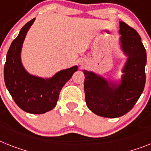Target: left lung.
Masks as SVG:
<instances>
[{
	"mask_svg": "<svg viewBox=\"0 0 151 151\" xmlns=\"http://www.w3.org/2000/svg\"><path fill=\"white\" fill-rule=\"evenodd\" d=\"M119 34L121 50L127 57L120 82L83 70L87 107L95 114L108 118L128 113L143 93L146 81L147 53L140 35L123 21H120Z\"/></svg>",
	"mask_w": 151,
	"mask_h": 151,
	"instance_id": "left-lung-1",
	"label": "left lung"
}]
</instances>
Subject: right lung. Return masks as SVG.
<instances>
[{
  "label": "right lung",
  "mask_w": 151,
  "mask_h": 151,
  "mask_svg": "<svg viewBox=\"0 0 151 151\" xmlns=\"http://www.w3.org/2000/svg\"><path fill=\"white\" fill-rule=\"evenodd\" d=\"M35 18L27 22L11 43L4 69L5 85L14 102L25 112L40 114L57 104L62 87L70 79L78 66L61 70L50 78H42L27 71L21 62V50L27 33Z\"/></svg>",
  "instance_id": "add662e5"
}]
</instances>
